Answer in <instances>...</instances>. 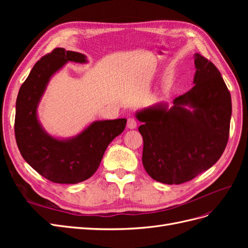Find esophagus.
<instances>
[{
  "mask_svg": "<svg viewBox=\"0 0 248 248\" xmlns=\"http://www.w3.org/2000/svg\"><path fill=\"white\" fill-rule=\"evenodd\" d=\"M138 123H137V120L134 118H129L128 121H127V127H128L129 129H134L137 127Z\"/></svg>",
  "mask_w": 248,
  "mask_h": 248,
  "instance_id": "34e87169",
  "label": "esophagus"
}]
</instances>
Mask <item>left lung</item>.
Listing matches in <instances>:
<instances>
[{
    "label": "left lung",
    "mask_w": 248,
    "mask_h": 248,
    "mask_svg": "<svg viewBox=\"0 0 248 248\" xmlns=\"http://www.w3.org/2000/svg\"><path fill=\"white\" fill-rule=\"evenodd\" d=\"M194 86L174 99L137 112L142 125V164L164 184H182L207 170L227 147L232 116L228 87L215 65L194 55Z\"/></svg>",
    "instance_id": "1"
}]
</instances>
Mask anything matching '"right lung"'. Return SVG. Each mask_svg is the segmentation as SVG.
Here are the masks:
<instances>
[{
	"label": "right lung",
	"instance_id": "right-lung-1",
	"mask_svg": "<svg viewBox=\"0 0 248 248\" xmlns=\"http://www.w3.org/2000/svg\"><path fill=\"white\" fill-rule=\"evenodd\" d=\"M86 63L85 55L58 47L42 57L21 85L16 99V144L24 159L49 181L76 184L98 169L104 152L126 126V119L95 121L71 139L59 140L42 128L37 107L50 78L67 62Z\"/></svg>",
	"mask_w": 248,
	"mask_h": 248
}]
</instances>
